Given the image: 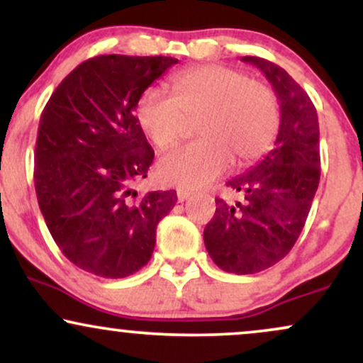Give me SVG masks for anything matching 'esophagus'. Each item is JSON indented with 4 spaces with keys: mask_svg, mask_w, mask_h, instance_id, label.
Wrapping results in <instances>:
<instances>
[{
    "mask_svg": "<svg viewBox=\"0 0 363 363\" xmlns=\"http://www.w3.org/2000/svg\"><path fill=\"white\" fill-rule=\"evenodd\" d=\"M191 196H193V193H189V191L179 189V191H177V201H179V203H184V201H187V199L191 198Z\"/></svg>",
    "mask_w": 363,
    "mask_h": 363,
    "instance_id": "34e87169",
    "label": "esophagus"
}]
</instances>
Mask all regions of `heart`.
Listing matches in <instances>:
<instances>
[{"label": "heart", "mask_w": 363, "mask_h": 363, "mask_svg": "<svg viewBox=\"0 0 363 363\" xmlns=\"http://www.w3.org/2000/svg\"><path fill=\"white\" fill-rule=\"evenodd\" d=\"M172 97L148 89L138 97L135 114L157 148L176 145L198 123L201 140L172 150L158 160L165 184L196 189L210 184L230 167L251 165L273 147L280 131V101L272 86L252 82L239 69L220 65L194 66L174 74Z\"/></svg>", "instance_id": "heart-1"}]
</instances>
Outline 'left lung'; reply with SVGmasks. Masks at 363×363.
Returning a JSON list of instances; mask_svg holds the SVG:
<instances>
[{"label": "left lung", "instance_id": "obj_1", "mask_svg": "<svg viewBox=\"0 0 363 363\" xmlns=\"http://www.w3.org/2000/svg\"><path fill=\"white\" fill-rule=\"evenodd\" d=\"M272 83L280 101V131L268 155L227 182L242 199H215L205 227L206 251L218 268L252 274L283 259L297 242L319 186V123L309 95L285 69L257 56H244Z\"/></svg>", "mask_w": 363, "mask_h": 363}]
</instances>
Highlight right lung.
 Wrapping results in <instances>:
<instances>
[{"mask_svg": "<svg viewBox=\"0 0 363 363\" xmlns=\"http://www.w3.org/2000/svg\"><path fill=\"white\" fill-rule=\"evenodd\" d=\"M176 62L95 56L45 104L35 143L37 201L54 242L83 272L102 278L138 272L152 257L158 222L176 206V191L133 189L155 157L136 102Z\"/></svg>", "mask_w": 363, "mask_h": 363, "instance_id": "1", "label": "right lung"}]
</instances>
